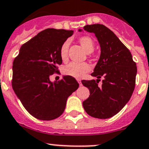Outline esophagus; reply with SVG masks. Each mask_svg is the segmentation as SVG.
<instances>
[{
  "label": "esophagus",
  "mask_w": 149,
  "mask_h": 149,
  "mask_svg": "<svg viewBox=\"0 0 149 149\" xmlns=\"http://www.w3.org/2000/svg\"><path fill=\"white\" fill-rule=\"evenodd\" d=\"M77 82H78L79 85H80V86H82V83H81V80H77Z\"/></svg>",
  "instance_id": "obj_1"
}]
</instances>
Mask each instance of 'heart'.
Segmentation results:
<instances>
[{
  "label": "heart",
  "instance_id": "obj_1",
  "mask_svg": "<svg viewBox=\"0 0 149 149\" xmlns=\"http://www.w3.org/2000/svg\"><path fill=\"white\" fill-rule=\"evenodd\" d=\"M79 43L80 44L83 49L87 53H91L94 49V42L93 40L88 36H83L79 38ZM69 42L65 41L62 44L60 49V58L63 61H66L68 57V49H69ZM91 67L88 63H71L63 67V73L67 76L80 79L90 71Z\"/></svg>",
  "mask_w": 149,
  "mask_h": 149
}]
</instances>
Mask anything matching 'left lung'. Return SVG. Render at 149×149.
Here are the masks:
<instances>
[{
  "label": "left lung",
  "mask_w": 149,
  "mask_h": 149,
  "mask_svg": "<svg viewBox=\"0 0 149 149\" xmlns=\"http://www.w3.org/2000/svg\"><path fill=\"white\" fill-rule=\"evenodd\" d=\"M83 29L94 33L101 48L100 59L91 73L97 81L82 80L90 91L89 97L83 102V108L93 118H111L131 98L135 86L136 63L130 50L106 26L93 24L86 25ZM101 77L103 85L100 88L97 83Z\"/></svg>",
  "instance_id": "left-lung-1"
}]
</instances>
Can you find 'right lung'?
Here are the masks:
<instances>
[{"label":"right lung","mask_w":149,"mask_h":149,"mask_svg":"<svg viewBox=\"0 0 149 149\" xmlns=\"http://www.w3.org/2000/svg\"><path fill=\"white\" fill-rule=\"evenodd\" d=\"M73 31L47 28L24 44L14 60L12 88L27 111L39 120L49 121L63 113L68 97L79 87L74 77L61 81L49 77L62 63L60 49Z\"/></svg>","instance_id":"add662e5"}]
</instances>
